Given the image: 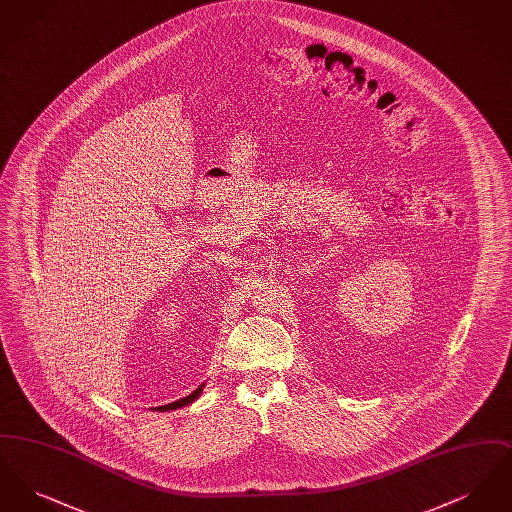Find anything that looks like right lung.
Here are the masks:
<instances>
[{
  "mask_svg": "<svg viewBox=\"0 0 512 512\" xmlns=\"http://www.w3.org/2000/svg\"><path fill=\"white\" fill-rule=\"evenodd\" d=\"M201 391H203V386H199V388H197L194 393H190L188 397H182V399H178V401H174V403L163 405V407H157L155 411H172V409H180V407H184V405H188V403H192L194 399H197Z\"/></svg>",
  "mask_w": 512,
  "mask_h": 512,
  "instance_id": "obj_1",
  "label": "right lung"
}]
</instances>
